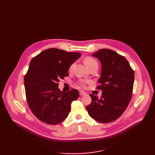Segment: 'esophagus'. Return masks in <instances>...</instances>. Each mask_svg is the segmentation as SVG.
<instances>
[{
	"label": "esophagus",
	"mask_w": 155,
	"mask_h": 155,
	"mask_svg": "<svg viewBox=\"0 0 155 155\" xmlns=\"http://www.w3.org/2000/svg\"><path fill=\"white\" fill-rule=\"evenodd\" d=\"M79 94H80V96H84L86 94V92L83 91H79Z\"/></svg>",
	"instance_id": "esophagus-1"
}]
</instances>
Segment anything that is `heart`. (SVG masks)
Listing matches in <instances>:
<instances>
[{"mask_svg":"<svg viewBox=\"0 0 155 155\" xmlns=\"http://www.w3.org/2000/svg\"><path fill=\"white\" fill-rule=\"evenodd\" d=\"M84 62H85V64H86V66H87L88 68L91 67L92 65H93V64H97L96 61L94 59H93V58H91V57H87V58L85 59V60H84ZM72 66L70 67V68H72ZM85 84H86V83H85V81H81V82H80V85H81L82 87H85Z\"/></svg>","mask_w":155,"mask_h":155,"instance_id":"obj_1","label":"heart"}]
</instances>
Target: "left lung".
<instances>
[{
  "instance_id": "left-lung-1",
  "label": "left lung",
  "mask_w": 155,
  "mask_h": 155,
  "mask_svg": "<svg viewBox=\"0 0 155 155\" xmlns=\"http://www.w3.org/2000/svg\"><path fill=\"white\" fill-rule=\"evenodd\" d=\"M92 56L101 64L100 86L97 88L103 93L100 99L90 94L92 102L86 109L91 118L98 122H112L124 113L131 100L134 71L124 56L112 50L101 49Z\"/></svg>"
}]
</instances>
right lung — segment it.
<instances>
[{
	"mask_svg": "<svg viewBox=\"0 0 155 155\" xmlns=\"http://www.w3.org/2000/svg\"><path fill=\"white\" fill-rule=\"evenodd\" d=\"M80 57L79 52L53 48L31 59L25 76L26 96L31 112L43 122L57 125L67 118L79 91L72 88L61 92L58 82L68 76L70 67Z\"/></svg>",
	"mask_w": 155,
	"mask_h": 155,
	"instance_id": "obj_1",
	"label": "right lung"
}]
</instances>
